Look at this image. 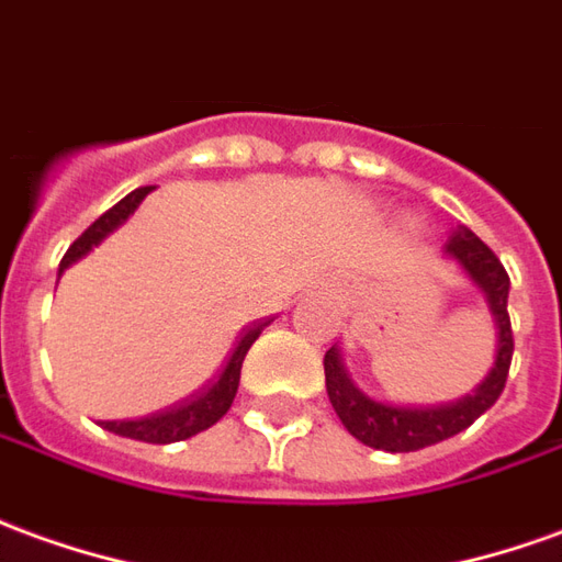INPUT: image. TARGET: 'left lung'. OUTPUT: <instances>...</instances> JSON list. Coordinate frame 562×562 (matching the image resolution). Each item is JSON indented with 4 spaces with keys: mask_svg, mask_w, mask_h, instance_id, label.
Returning a JSON list of instances; mask_svg holds the SVG:
<instances>
[{
    "mask_svg": "<svg viewBox=\"0 0 562 562\" xmlns=\"http://www.w3.org/2000/svg\"><path fill=\"white\" fill-rule=\"evenodd\" d=\"M445 252L459 261V268L465 270L472 282L484 292L493 322H496V362L490 368V374L477 383V390L462 395L459 402L431 404V407H402V404L376 402L371 395H364L352 380H349L340 349L331 347L325 352V390L331 398V407L347 426L352 438H359L362 445L374 450H390V453H411L423 447L447 441L459 431H465L484 411H490L496 398L505 390L508 368H512L514 335L512 319H508V289L512 280L502 268V261L493 255L481 237H474L465 225H459Z\"/></svg>",
    "mask_w": 562,
    "mask_h": 562,
    "instance_id": "obj_1",
    "label": "left lung"
}]
</instances>
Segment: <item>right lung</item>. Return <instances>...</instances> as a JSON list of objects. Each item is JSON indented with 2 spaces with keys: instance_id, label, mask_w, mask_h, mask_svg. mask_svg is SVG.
Returning a JSON list of instances; mask_svg holds the SVG:
<instances>
[{
  "instance_id": "obj_1",
  "label": "right lung",
  "mask_w": 562,
  "mask_h": 562,
  "mask_svg": "<svg viewBox=\"0 0 562 562\" xmlns=\"http://www.w3.org/2000/svg\"><path fill=\"white\" fill-rule=\"evenodd\" d=\"M148 191H151V186L136 188V191H131L124 200H117L109 213L100 215V218H97V222L66 249V255H63L60 261V273L69 268V265H76L78 258H85L93 246H100L115 227L124 225V222L136 213V206L143 203ZM265 325H268V322H258V325L243 328V337L237 340V349L231 352L225 371L218 374V380H215L210 390H203L200 395H194V398H188V402L176 404L170 411L151 414V417L105 419L103 429L115 431L121 438H136V441H145V445H172V441H186L191 435H198V431L215 426V423L231 411V404H234V395H237V386H240L243 359H246L249 347L258 340V335L265 331Z\"/></svg>"
}]
</instances>
